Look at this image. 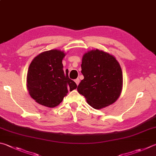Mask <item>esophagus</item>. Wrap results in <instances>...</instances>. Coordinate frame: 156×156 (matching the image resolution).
Returning a JSON list of instances; mask_svg holds the SVG:
<instances>
[{
    "label": "esophagus",
    "mask_w": 156,
    "mask_h": 156,
    "mask_svg": "<svg viewBox=\"0 0 156 156\" xmlns=\"http://www.w3.org/2000/svg\"><path fill=\"white\" fill-rule=\"evenodd\" d=\"M74 81H75V83H76V84H77V86H78V84H79V83H80V80H79V78L76 79Z\"/></svg>",
    "instance_id": "obj_1"
}]
</instances>
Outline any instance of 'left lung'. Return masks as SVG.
<instances>
[{
  "label": "left lung",
  "mask_w": 156,
  "mask_h": 156,
  "mask_svg": "<svg viewBox=\"0 0 156 156\" xmlns=\"http://www.w3.org/2000/svg\"><path fill=\"white\" fill-rule=\"evenodd\" d=\"M81 73L84 79L78 86L80 94L95 109H101L115 103L123 87V73L114 56L98 49L84 53Z\"/></svg>",
  "instance_id": "1"
}]
</instances>
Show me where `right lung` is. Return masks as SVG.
Instances as JSON below:
<instances>
[{
	"mask_svg": "<svg viewBox=\"0 0 156 156\" xmlns=\"http://www.w3.org/2000/svg\"><path fill=\"white\" fill-rule=\"evenodd\" d=\"M65 56L63 51L53 49L39 54L31 61L27 87L37 103L55 108L63 101L68 90L77 88L75 82L69 78L68 69L63 70L62 61Z\"/></svg>",
	"mask_w": 156,
	"mask_h": 156,
	"instance_id": "right-lung-1",
	"label": "right lung"
}]
</instances>
